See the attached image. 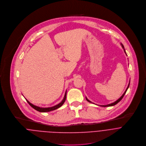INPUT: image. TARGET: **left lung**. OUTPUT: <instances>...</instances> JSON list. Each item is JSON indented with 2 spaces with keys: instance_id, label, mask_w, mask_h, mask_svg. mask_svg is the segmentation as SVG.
<instances>
[{
  "instance_id": "obj_1",
  "label": "left lung",
  "mask_w": 146,
  "mask_h": 146,
  "mask_svg": "<svg viewBox=\"0 0 146 146\" xmlns=\"http://www.w3.org/2000/svg\"><path fill=\"white\" fill-rule=\"evenodd\" d=\"M121 45H122V47L123 48V49H124V52L126 53V52H125V49H124V46H123V44H121ZM127 54V53H126ZM129 84H128V86L127 87V89H126V90L125 91V92H124V93L123 94V96L119 99V100H117V101H115L114 102H113V103H112V104H109V105H101V106H103V107H106V106H114V105H115V104H117L118 102H119L121 100H122V98L124 97V95H125V94L126 93V92H127V90H128V87H129ZM86 100L88 101V102H91V101H90L88 99H87V98H86Z\"/></svg>"
}]
</instances>
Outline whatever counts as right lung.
Segmentation results:
<instances>
[{"label": "right lung", "mask_w": 146, "mask_h": 146, "mask_svg": "<svg viewBox=\"0 0 146 146\" xmlns=\"http://www.w3.org/2000/svg\"><path fill=\"white\" fill-rule=\"evenodd\" d=\"M66 94H67V93H66V92L64 97L63 101H62L60 104H59L56 105V106H53V107H50V108H40V107H38V106H35V105H33V104H31L30 102H29L27 100H26V101L28 102V104H29V105H30L33 109H35V110H37V111H40V112H48V111H52V110H55V109H57V108H60V106H62V105L64 103V102H65V101H66Z\"/></svg>", "instance_id": "add662e5"}]
</instances>
